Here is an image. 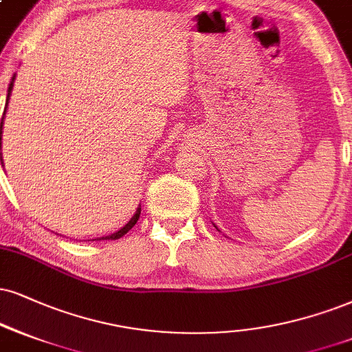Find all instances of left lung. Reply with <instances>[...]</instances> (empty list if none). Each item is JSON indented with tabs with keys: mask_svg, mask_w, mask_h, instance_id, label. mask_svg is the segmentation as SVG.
I'll return each instance as SVG.
<instances>
[{
	"mask_svg": "<svg viewBox=\"0 0 352 352\" xmlns=\"http://www.w3.org/2000/svg\"><path fill=\"white\" fill-rule=\"evenodd\" d=\"M215 228H217V227H215Z\"/></svg>",
	"mask_w": 352,
	"mask_h": 352,
	"instance_id": "1",
	"label": "left lung"
}]
</instances>
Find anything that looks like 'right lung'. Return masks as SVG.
Returning a JSON list of instances; mask_svg holds the SVG:
<instances>
[{
  "label": "right lung",
  "instance_id": "obj_1",
  "mask_svg": "<svg viewBox=\"0 0 352 352\" xmlns=\"http://www.w3.org/2000/svg\"><path fill=\"white\" fill-rule=\"evenodd\" d=\"M14 80H16V75H12V80H11V83H10V88H8V98H6V106H8V101H10V96H11V91H12V86H14ZM4 114H6V111H4ZM4 114H3V119H4ZM1 133H3V120H1V124H0V162H1V164H3V155H1ZM140 212H142V206H138V209L135 210V214H133V217L132 219L129 220L127 223L124 225L122 228L120 230H117V232H114V233H111V235H107V236H101V238H94V240H89V241H98V240H119L120 236H124L125 233L129 232L130 228L133 227V225L137 223V220H138V217H140Z\"/></svg>",
  "mask_w": 352,
  "mask_h": 352
}]
</instances>
